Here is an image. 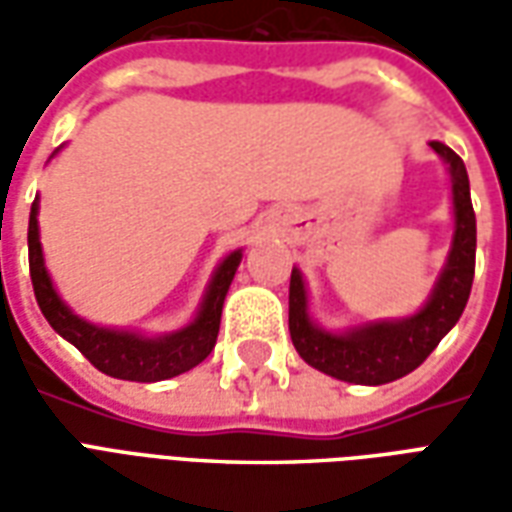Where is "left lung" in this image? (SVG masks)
<instances>
[{
    "label": "left lung",
    "mask_w": 512,
    "mask_h": 512,
    "mask_svg": "<svg viewBox=\"0 0 512 512\" xmlns=\"http://www.w3.org/2000/svg\"><path fill=\"white\" fill-rule=\"evenodd\" d=\"M430 147L450 167L455 233L444 271L422 310L400 321L365 323L343 334L326 332L312 323L307 312V288L301 271L293 268L290 274V340L301 359L326 376L365 386L389 384L408 376L433 354V348L458 323L469 301L477 252V222L469 194V175L455 150L441 142H430Z\"/></svg>",
    "instance_id": "1"
}]
</instances>
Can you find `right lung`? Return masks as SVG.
Wrapping results in <instances>:
<instances>
[{"instance_id": "1", "label": "right lung", "mask_w": 512, "mask_h": 512, "mask_svg": "<svg viewBox=\"0 0 512 512\" xmlns=\"http://www.w3.org/2000/svg\"><path fill=\"white\" fill-rule=\"evenodd\" d=\"M27 241L29 277H32L40 312L46 315L51 329L65 337L68 343L76 345L90 359V365L98 367L101 373L123 378V381H142V384L180 376L211 354L216 337H219L224 296L230 290L235 268L244 257L241 249H235L219 263V268L213 271L211 285L205 290L200 312L189 326L172 334H161V337H142V334L117 332V329H104V326L84 321L79 315H73L71 307L57 296L46 263H43V249H40L38 200L32 202V211H29Z\"/></svg>"}]
</instances>
